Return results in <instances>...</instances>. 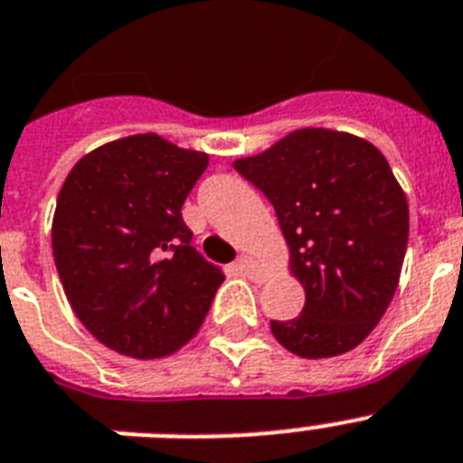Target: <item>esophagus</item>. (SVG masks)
Returning <instances> with one entry per match:
<instances>
[{
  "instance_id": "esophagus-1",
  "label": "esophagus",
  "mask_w": 463,
  "mask_h": 463,
  "mask_svg": "<svg viewBox=\"0 0 463 463\" xmlns=\"http://www.w3.org/2000/svg\"><path fill=\"white\" fill-rule=\"evenodd\" d=\"M239 269L243 271L246 276H250V279H255L258 276V260L252 258V255H241L239 258Z\"/></svg>"
}]
</instances>
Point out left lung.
Segmentation results:
<instances>
[{
	"mask_svg": "<svg viewBox=\"0 0 463 463\" xmlns=\"http://www.w3.org/2000/svg\"><path fill=\"white\" fill-rule=\"evenodd\" d=\"M234 168L274 205L307 295L302 314L271 321L279 345L299 358L355 349L389 309L408 248V199L384 154L342 130L298 128Z\"/></svg>",
	"mask_w": 463,
	"mask_h": 463,
	"instance_id": "left-lung-1",
	"label": "left lung"
}]
</instances>
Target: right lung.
Wrapping results in <instances>:
<instances>
[{
  "label": "right lung",
  "mask_w": 463,
  "mask_h": 463,
  "mask_svg": "<svg viewBox=\"0 0 463 463\" xmlns=\"http://www.w3.org/2000/svg\"><path fill=\"white\" fill-rule=\"evenodd\" d=\"M205 168V152L137 133L67 173L51 224L55 269L81 326L108 349L149 361L199 333L224 280L183 220Z\"/></svg>",
  "instance_id": "right-lung-1"
}]
</instances>
